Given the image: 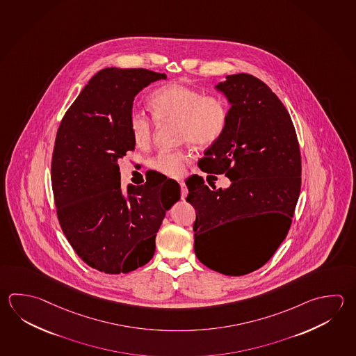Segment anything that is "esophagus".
<instances>
[{
  "instance_id": "esophagus-1",
  "label": "esophagus",
  "mask_w": 356,
  "mask_h": 356,
  "mask_svg": "<svg viewBox=\"0 0 356 356\" xmlns=\"http://www.w3.org/2000/svg\"><path fill=\"white\" fill-rule=\"evenodd\" d=\"M180 186H181V199L184 200L186 196H188V188L185 185V182H180Z\"/></svg>"
}]
</instances>
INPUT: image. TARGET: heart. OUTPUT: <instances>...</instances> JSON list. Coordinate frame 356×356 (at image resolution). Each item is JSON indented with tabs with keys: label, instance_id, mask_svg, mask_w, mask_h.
Instances as JSON below:
<instances>
[{
	"label": "heart",
	"instance_id": "obj_1",
	"mask_svg": "<svg viewBox=\"0 0 356 356\" xmlns=\"http://www.w3.org/2000/svg\"><path fill=\"white\" fill-rule=\"evenodd\" d=\"M154 117L160 122H179V136L195 147H208L222 137L228 124L227 103L214 94H205L194 88L172 83L156 89L149 97ZM128 126L134 143L147 147L154 137V120L145 111L132 108ZM188 161L185 149H162L151 166L170 177H180Z\"/></svg>",
	"mask_w": 356,
	"mask_h": 356
}]
</instances>
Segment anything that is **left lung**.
<instances>
[{
  "label": "left lung",
  "mask_w": 356,
  "mask_h": 356,
  "mask_svg": "<svg viewBox=\"0 0 356 356\" xmlns=\"http://www.w3.org/2000/svg\"><path fill=\"white\" fill-rule=\"evenodd\" d=\"M215 88L230 103L228 124L199 168L225 174L232 184L210 188L197 175L186 182V200L196 210L195 254L222 275H248L268 262L289 233L301 190L300 145L287 109L266 83L241 73ZM248 216H270L273 233L245 252H230L222 227Z\"/></svg>",
  "instance_id": "left-lung-1"
}]
</instances>
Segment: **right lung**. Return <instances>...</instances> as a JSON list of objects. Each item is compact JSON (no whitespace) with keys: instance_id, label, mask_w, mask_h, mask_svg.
Wrapping results in <instances>:
<instances>
[{"instance_id":"obj_1","label":"right lung","mask_w":356,"mask_h":356,"mask_svg":"<svg viewBox=\"0 0 356 356\" xmlns=\"http://www.w3.org/2000/svg\"><path fill=\"white\" fill-rule=\"evenodd\" d=\"M166 74L106 67L61 121L51 161L56 214L67 242L89 267L128 273L154 257V238L180 186L160 177L122 193L118 160L134 151L128 114L134 97ZM163 184L161 186V184Z\"/></svg>"}]
</instances>
